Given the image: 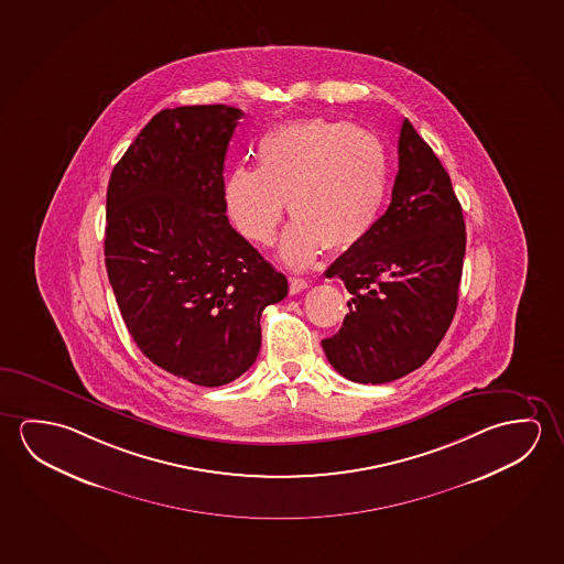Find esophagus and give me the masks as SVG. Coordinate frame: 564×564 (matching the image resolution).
<instances>
[{"instance_id": "obj_1", "label": "esophagus", "mask_w": 564, "mask_h": 564, "mask_svg": "<svg viewBox=\"0 0 564 564\" xmlns=\"http://www.w3.org/2000/svg\"><path fill=\"white\" fill-rule=\"evenodd\" d=\"M307 286L310 284H307V280H304V278H290V294H300Z\"/></svg>"}]
</instances>
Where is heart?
Here are the masks:
<instances>
[{
  "label": "heart",
  "mask_w": 564,
  "mask_h": 564,
  "mask_svg": "<svg viewBox=\"0 0 564 564\" xmlns=\"http://www.w3.org/2000/svg\"><path fill=\"white\" fill-rule=\"evenodd\" d=\"M257 161V171L225 176V209L242 237L270 245L288 204L295 219L282 241L288 264L305 267L323 247L347 251L372 229L388 180L375 133L327 119L280 126L260 139Z\"/></svg>",
  "instance_id": "b5f03b06"
}]
</instances>
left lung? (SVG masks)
Here are the masks:
<instances>
[{
    "label": "left lung",
    "instance_id": "obj_1",
    "mask_svg": "<svg viewBox=\"0 0 564 564\" xmlns=\"http://www.w3.org/2000/svg\"><path fill=\"white\" fill-rule=\"evenodd\" d=\"M466 251L465 219L447 171L403 119L392 202L372 229L327 269L349 290L325 357L358 384L420 368L453 322Z\"/></svg>",
    "mask_w": 564,
    "mask_h": 564
}]
</instances>
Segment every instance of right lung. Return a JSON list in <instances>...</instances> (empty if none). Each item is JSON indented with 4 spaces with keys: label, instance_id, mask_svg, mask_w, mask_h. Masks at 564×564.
<instances>
[{
    "label": "right lung",
    "instance_id": "obj_1",
    "mask_svg": "<svg viewBox=\"0 0 564 564\" xmlns=\"http://www.w3.org/2000/svg\"><path fill=\"white\" fill-rule=\"evenodd\" d=\"M242 116L162 109L108 186L104 252L127 329L156 367L207 388L252 367L260 315L288 295L286 276L225 215V154Z\"/></svg>",
    "mask_w": 564,
    "mask_h": 564
}]
</instances>
